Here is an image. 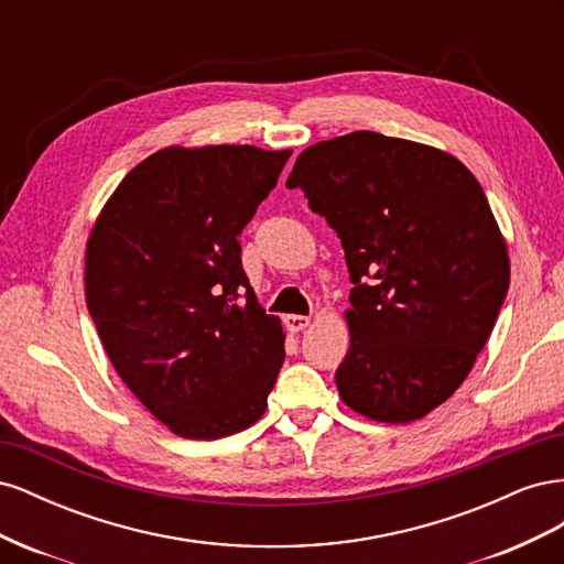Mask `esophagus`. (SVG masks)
Here are the masks:
<instances>
[{
    "label": "esophagus",
    "instance_id": "esophagus-1",
    "mask_svg": "<svg viewBox=\"0 0 564 564\" xmlns=\"http://www.w3.org/2000/svg\"><path fill=\"white\" fill-rule=\"evenodd\" d=\"M311 322L313 317L308 315H286V329L296 334V332H303L305 327H311Z\"/></svg>",
    "mask_w": 564,
    "mask_h": 564
}]
</instances>
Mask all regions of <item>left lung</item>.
<instances>
[{
    "mask_svg": "<svg viewBox=\"0 0 564 564\" xmlns=\"http://www.w3.org/2000/svg\"><path fill=\"white\" fill-rule=\"evenodd\" d=\"M286 185L336 230L355 284L340 400L379 423L431 414L466 381L510 284L482 185L449 152L377 131L305 148Z\"/></svg>",
    "mask_w": 564,
    "mask_h": 564,
    "instance_id": "8db88e82",
    "label": "left lung"
}]
</instances>
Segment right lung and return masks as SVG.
<instances>
[{
    "label": "right lung",
    "mask_w": 564,
    "mask_h": 564,
    "mask_svg": "<svg viewBox=\"0 0 564 564\" xmlns=\"http://www.w3.org/2000/svg\"><path fill=\"white\" fill-rule=\"evenodd\" d=\"M292 150L169 145L135 164L87 240L84 294L115 371L169 431L218 440L259 421L284 332L237 237Z\"/></svg>",
    "instance_id": "obj_1"
}]
</instances>
